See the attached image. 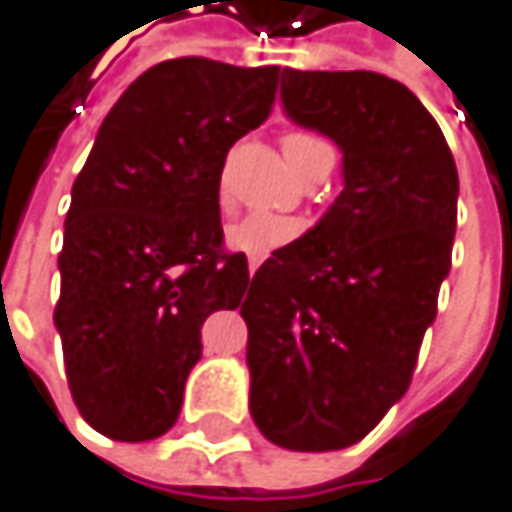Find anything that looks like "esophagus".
Segmentation results:
<instances>
[{"label":"esophagus","mask_w":512,"mask_h":512,"mask_svg":"<svg viewBox=\"0 0 512 512\" xmlns=\"http://www.w3.org/2000/svg\"><path fill=\"white\" fill-rule=\"evenodd\" d=\"M257 266H260V260H257V257H252V260H249V272H252V275L257 272Z\"/></svg>","instance_id":"34e87169"}]
</instances>
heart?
Wrapping results in <instances>:
<instances>
[{"label":"heart","instance_id":"obj_1","mask_svg":"<svg viewBox=\"0 0 512 512\" xmlns=\"http://www.w3.org/2000/svg\"><path fill=\"white\" fill-rule=\"evenodd\" d=\"M281 151L287 156L290 168L299 174L314 156L320 154V151H326V142H320L311 133H287L281 139ZM219 192L225 198V186L222 183H219ZM299 234H302V222H296V219L255 213V216H246V219L231 222L225 228V243H228V249H234L240 255L263 260V257L272 255L275 249H284L287 243H293Z\"/></svg>","mask_w":512,"mask_h":512}]
</instances>
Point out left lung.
<instances>
[{"label":"left lung","instance_id":"8db88e82","mask_svg":"<svg viewBox=\"0 0 512 512\" xmlns=\"http://www.w3.org/2000/svg\"><path fill=\"white\" fill-rule=\"evenodd\" d=\"M281 106L341 148L344 189L252 275L249 412L272 445L320 454L406 394L451 272L460 177L433 115L382 73L284 67Z\"/></svg>","mask_w":512,"mask_h":512}]
</instances>
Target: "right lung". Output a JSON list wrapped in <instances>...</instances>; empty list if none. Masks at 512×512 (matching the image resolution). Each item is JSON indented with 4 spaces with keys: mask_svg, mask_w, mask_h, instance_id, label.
<instances>
[{
    "mask_svg": "<svg viewBox=\"0 0 512 512\" xmlns=\"http://www.w3.org/2000/svg\"><path fill=\"white\" fill-rule=\"evenodd\" d=\"M281 73L156 64L118 97L73 183L55 329L76 409L115 442L174 427L204 320L249 287L246 255L222 252L219 180L231 145L266 121Z\"/></svg>",
    "mask_w": 512,
    "mask_h": 512,
    "instance_id": "obj_1",
    "label": "right lung"
}]
</instances>
